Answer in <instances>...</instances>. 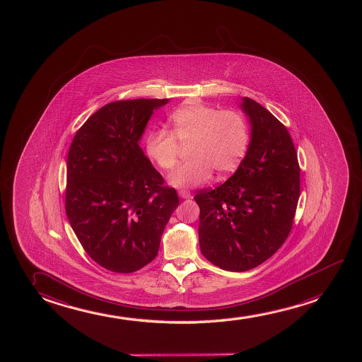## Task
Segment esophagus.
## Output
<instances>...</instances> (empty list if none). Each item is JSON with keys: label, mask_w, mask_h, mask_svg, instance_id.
<instances>
[{"label": "esophagus", "mask_w": 362, "mask_h": 362, "mask_svg": "<svg viewBox=\"0 0 362 362\" xmlns=\"http://www.w3.org/2000/svg\"><path fill=\"white\" fill-rule=\"evenodd\" d=\"M178 196H180L181 199H189V197H191V192L187 191V189H180V191H178Z\"/></svg>", "instance_id": "esophagus-1"}]
</instances>
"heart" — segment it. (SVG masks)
Segmentation results:
<instances>
[{"label":"heart","instance_id":"b5f03b06","mask_svg":"<svg viewBox=\"0 0 362 362\" xmlns=\"http://www.w3.org/2000/svg\"><path fill=\"white\" fill-rule=\"evenodd\" d=\"M168 122L171 132L151 130L145 148L158 168L171 170L178 161L180 144L189 145L191 158L168 177L178 189L204 184L214 171L218 175L235 171L250 145L248 120L235 109L219 110L202 102H191L171 112Z\"/></svg>","mask_w":362,"mask_h":362}]
</instances>
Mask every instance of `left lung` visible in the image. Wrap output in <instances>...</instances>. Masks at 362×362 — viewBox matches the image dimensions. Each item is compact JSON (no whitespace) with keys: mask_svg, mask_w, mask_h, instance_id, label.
I'll return each mask as SVG.
<instances>
[{"mask_svg":"<svg viewBox=\"0 0 362 362\" xmlns=\"http://www.w3.org/2000/svg\"><path fill=\"white\" fill-rule=\"evenodd\" d=\"M242 107L252 139L240 166L217 187L199 189V248L221 269H253L291 233L300 196V168L284 124L250 98Z\"/></svg>","mask_w":362,"mask_h":362,"instance_id":"obj_1","label":"left lung"}]
</instances>
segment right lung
I'll return each instance as SVG.
<instances>
[{"mask_svg": "<svg viewBox=\"0 0 362 362\" xmlns=\"http://www.w3.org/2000/svg\"><path fill=\"white\" fill-rule=\"evenodd\" d=\"M168 102L109 103L79 127L68 151L66 217L88 255L110 272L153 262L180 204L139 146L153 109Z\"/></svg>", "mask_w": 362, "mask_h": 362, "instance_id": "add662e5", "label": "right lung"}]
</instances>
